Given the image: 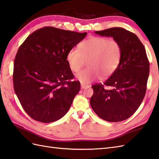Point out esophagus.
Here are the masks:
<instances>
[{"mask_svg": "<svg viewBox=\"0 0 159 159\" xmlns=\"http://www.w3.org/2000/svg\"><path fill=\"white\" fill-rule=\"evenodd\" d=\"M80 84H81V88L82 89H85L87 87H89V85H88V84H87L80 83Z\"/></svg>", "mask_w": 159, "mask_h": 159, "instance_id": "esophagus-1", "label": "esophagus"}]
</instances>
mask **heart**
<instances>
[{"label":"heart","instance_id":"1","mask_svg":"<svg viewBox=\"0 0 159 159\" xmlns=\"http://www.w3.org/2000/svg\"><path fill=\"white\" fill-rule=\"evenodd\" d=\"M121 47L114 39L91 36L79 46L72 49L66 56L70 69L77 72L87 61L89 67L77 74L81 83L88 84L94 80L112 75L119 66L121 58Z\"/></svg>","mask_w":159,"mask_h":159}]
</instances>
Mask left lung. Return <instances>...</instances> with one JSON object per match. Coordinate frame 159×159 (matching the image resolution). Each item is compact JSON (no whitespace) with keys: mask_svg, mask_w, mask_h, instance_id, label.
<instances>
[{"mask_svg":"<svg viewBox=\"0 0 159 159\" xmlns=\"http://www.w3.org/2000/svg\"><path fill=\"white\" fill-rule=\"evenodd\" d=\"M111 36L121 47L120 64L104 84L92 86L93 94L90 104L101 119L120 122L129 119L139 108L145 96L150 64L146 49L138 37L122 28L95 32ZM105 86H110L108 90Z\"/></svg>","mask_w":159,"mask_h":159,"instance_id":"1","label":"left lung"}]
</instances>
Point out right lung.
<instances>
[{
  "label": "right lung",
  "instance_id": "1",
  "mask_svg": "<svg viewBox=\"0 0 159 159\" xmlns=\"http://www.w3.org/2000/svg\"><path fill=\"white\" fill-rule=\"evenodd\" d=\"M87 32L44 27L28 36L17 51L13 64L14 91L32 119L52 123L64 116L79 93V81L66 56Z\"/></svg>",
  "mask_w": 159,
  "mask_h": 159
}]
</instances>
